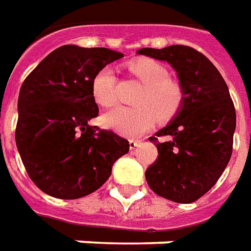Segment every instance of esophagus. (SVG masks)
Here are the masks:
<instances>
[{
    "instance_id": "esophagus-1",
    "label": "esophagus",
    "mask_w": 251,
    "mask_h": 251,
    "mask_svg": "<svg viewBox=\"0 0 251 251\" xmlns=\"http://www.w3.org/2000/svg\"><path fill=\"white\" fill-rule=\"evenodd\" d=\"M139 144H141V141H138V139H129V149H135Z\"/></svg>"
}]
</instances>
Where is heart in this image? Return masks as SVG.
Here are the masks:
<instances>
[{
    "label": "heart",
    "mask_w": 251,
    "mask_h": 251,
    "mask_svg": "<svg viewBox=\"0 0 251 251\" xmlns=\"http://www.w3.org/2000/svg\"><path fill=\"white\" fill-rule=\"evenodd\" d=\"M129 73L144 84L135 98L137 107H114L102 116V123L124 137L138 138L152 128L157 117L169 122L176 117L185 102L182 82L169 75V70L154 59H138L128 65ZM94 100L112 106L116 100V75L112 67H103L91 82Z\"/></svg>",
    "instance_id": "heart-1"
}]
</instances>
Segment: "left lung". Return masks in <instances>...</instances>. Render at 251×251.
I'll return each instance as SVG.
<instances>
[{
    "label": "left lung",
    "instance_id": "obj_1",
    "mask_svg": "<svg viewBox=\"0 0 251 251\" xmlns=\"http://www.w3.org/2000/svg\"><path fill=\"white\" fill-rule=\"evenodd\" d=\"M139 55L166 60L185 88L176 117L151 137L159 156L145 176L164 199L192 203L218 181L233 146L236 112L223 75L203 53L186 45L142 48Z\"/></svg>",
    "mask_w": 251,
    "mask_h": 251
}]
</instances>
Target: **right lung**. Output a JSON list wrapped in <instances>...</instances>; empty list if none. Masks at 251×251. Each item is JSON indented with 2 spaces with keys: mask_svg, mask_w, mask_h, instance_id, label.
Wrapping results in <instances>:
<instances>
[{
  "mask_svg": "<svg viewBox=\"0 0 251 251\" xmlns=\"http://www.w3.org/2000/svg\"><path fill=\"white\" fill-rule=\"evenodd\" d=\"M120 58L107 48L63 45L22 84L16 146L28 176L47 195L78 199L95 192L129 151L127 139L88 124L99 113L92 78Z\"/></svg>",
  "mask_w": 251,
  "mask_h": 251,
  "instance_id": "add662e5",
  "label": "right lung"
}]
</instances>
